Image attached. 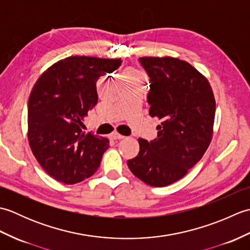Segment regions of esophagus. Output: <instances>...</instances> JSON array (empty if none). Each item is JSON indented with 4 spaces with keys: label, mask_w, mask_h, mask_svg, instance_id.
<instances>
[{
    "label": "esophagus",
    "mask_w": 250,
    "mask_h": 250,
    "mask_svg": "<svg viewBox=\"0 0 250 250\" xmlns=\"http://www.w3.org/2000/svg\"><path fill=\"white\" fill-rule=\"evenodd\" d=\"M124 135H121V134H119L118 132H113V133L110 134V139H113V140H121V139H124Z\"/></svg>",
    "instance_id": "1"
}]
</instances>
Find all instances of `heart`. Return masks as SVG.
Instances as JSON below:
<instances>
[{
  "label": "heart",
  "mask_w": 250,
  "mask_h": 250,
  "mask_svg": "<svg viewBox=\"0 0 250 250\" xmlns=\"http://www.w3.org/2000/svg\"><path fill=\"white\" fill-rule=\"evenodd\" d=\"M137 76L139 75H137V73L135 71H129L125 75V77H137Z\"/></svg>",
  "instance_id": "obj_1"
}]
</instances>
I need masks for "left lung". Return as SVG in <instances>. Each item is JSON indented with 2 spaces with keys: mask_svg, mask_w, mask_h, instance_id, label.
Returning <instances> with one entry per match:
<instances>
[{
  "mask_svg": "<svg viewBox=\"0 0 250 250\" xmlns=\"http://www.w3.org/2000/svg\"><path fill=\"white\" fill-rule=\"evenodd\" d=\"M140 62L150 78L149 115L161 124L157 139H139V155L128 167L145 184L166 187L183 178L208 148L215 97L207 78L188 62L172 57H143Z\"/></svg>",
  "mask_w": 250,
  "mask_h": 250,
  "instance_id": "left-lung-1",
  "label": "left lung"
}]
</instances>
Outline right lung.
I'll return each instance as SVG.
<instances>
[{
    "mask_svg": "<svg viewBox=\"0 0 250 250\" xmlns=\"http://www.w3.org/2000/svg\"><path fill=\"white\" fill-rule=\"evenodd\" d=\"M120 59L73 56L52 64L37 79L28 102V140L44 171L74 185L97 172L106 137L83 133V121L98 103L97 82Z\"/></svg>",
    "mask_w": 250,
    "mask_h": 250,
    "instance_id": "obj_1",
    "label": "right lung"
}]
</instances>
